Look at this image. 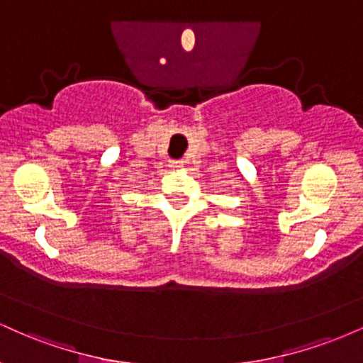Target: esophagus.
I'll use <instances>...</instances> for the list:
<instances>
[{
  "label": "esophagus",
  "mask_w": 363,
  "mask_h": 363,
  "mask_svg": "<svg viewBox=\"0 0 363 363\" xmlns=\"http://www.w3.org/2000/svg\"><path fill=\"white\" fill-rule=\"evenodd\" d=\"M182 165H184V162H182V160H170V167H172V169H181L182 167Z\"/></svg>",
  "instance_id": "obj_1"
}]
</instances>
